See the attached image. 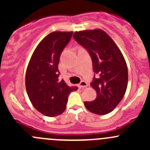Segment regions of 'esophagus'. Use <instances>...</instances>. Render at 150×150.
I'll return each instance as SVG.
<instances>
[{
    "label": "esophagus",
    "mask_w": 150,
    "mask_h": 150,
    "mask_svg": "<svg viewBox=\"0 0 150 150\" xmlns=\"http://www.w3.org/2000/svg\"><path fill=\"white\" fill-rule=\"evenodd\" d=\"M78 86H79L80 88H84L87 87L88 83L86 82V81H82L81 83H80V84L78 85Z\"/></svg>",
    "instance_id": "obj_1"
}]
</instances>
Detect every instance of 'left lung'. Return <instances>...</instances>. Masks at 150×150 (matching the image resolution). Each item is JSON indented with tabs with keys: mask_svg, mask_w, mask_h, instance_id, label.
I'll use <instances>...</instances> for the list:
<instances>
[{
	"mask_svg": "<svg viewBox=\"0 0 150 150\" xmlns=\"http://www.w3.org/2000/svg\"><path fill=\"white\" fill-rule=\"evenodd\" d=\"M73 38L88 52L94 72L91 86L96 98L84 102L86 109L97 115L112 111L120 102L128 85V67L121 51L102 30L75 32Z\"/></svg>",
	"mask_w": 150,
	"mask_h": 150,
	"instance_id": "left-lung-1",
	"label": "left lung"
}]
</instances>
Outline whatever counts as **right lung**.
Instances as JSON below:
<instances>
[{
	"label": "right lung",
	"mask_w": 150,
	"mask_h": 150,
	"mask_svg": "<svg viewBox=\"0 0 150 150\" xmlns=\"http://www.w3.org/2000/svg\"><path fill=\"white\" fill-rule=\"evenodd\" d=\"M72 32H54L45 37L35 50L26 72L27 93L33 107L48 117L65 110L68 96L78 90L60 81V56L70 40Z\"/></svg>",
	"instance_id": "right-lung-1"
}]
</instances>
